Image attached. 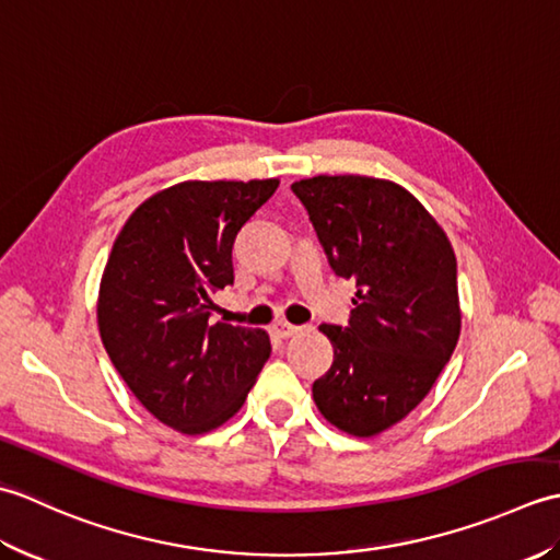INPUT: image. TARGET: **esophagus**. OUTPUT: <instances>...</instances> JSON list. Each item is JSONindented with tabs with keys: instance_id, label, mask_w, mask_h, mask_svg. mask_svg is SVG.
<instances>
[{
	"instance_id": "obj_1",
	"label": "esophagus",
	"mask_w": 560,
	"mask_h": 560,
	"mask_svg": "<svg viewBox=\"0 0 560 560\" xmlns=\"http://www.w3.org/2000/svg\"><path fill=\"white\" fill-rule=\"evenodd\" d=\"M301 329H303V327L291 325V323H287V319H281V323L273 325V335H277L279 339H289V337H293V335H299Z\"/></svg>"
}]
</instances>
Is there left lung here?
I'll return each instance as SVG.
<instances>
[{"instance_id":"obj_1","label":"left lung","mask_w":560,"mask_h":560,"mask_svg":"<svg viewBox=\"0 0 560 560\" xmlns=\"http://www.w3.org/2000/svg\"><path fill=\"white\" fill-rule=\"evenodd\" d=\"M337 277L355 283L349 325H319L335 363L313 383L317 409L359 438L419 407L459 339L457 259L407 189L365 175L291 185Z\"/></svg>"}]
</instances>
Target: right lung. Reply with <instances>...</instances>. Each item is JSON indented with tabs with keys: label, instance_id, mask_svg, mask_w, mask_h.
Segmentation results:
<instances>
[{
	"label": "right lung",
	"instance_id": "right-lung-1",
	"mask_svg": "<svg viewBox=\"0 0 560 560\" xmlns=\"http://www.w3.org/2000/svg\"><path fill=\"white\" fill-rule=\"evenodd\" d=\"M279 180L180 183L149 197L117 235L98 295L103 347L165 425L209 433L243 407L267 331L211 323L233 283V243Z\"/></svg>",
	"mask_w": 560,
	"mask_h": 560
}]
</instances>
